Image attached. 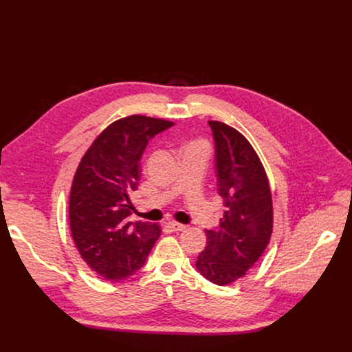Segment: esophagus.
<instances>
[{"mask_svg":"<svg viewBox=\"0 0 352 352\" xmlns=\"http://www.w3.org/2000/svg\"><path fill=\"white\" fill-rule=\"evenodd\" d=\"M168 227L173 230V231H184L186 228L185 224H181V223H177V221H170L168 223Z\"/></svg>","mask_w":352,"mask_h":352,"instance_id":"1","label":"esophagus"}]
</instances>
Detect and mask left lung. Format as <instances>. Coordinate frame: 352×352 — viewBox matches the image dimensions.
<instances>
[{"mask_svg": "<svg viewBox=\"0 0 352 352\" xmlns=\"http://www.w3.org/2000/svg\"><path fill=\"white\" fill-rule=\"evenodd\" d=\"M214 139L217 190L224 213L219 227L205 230L199 273L226 285L246 274L265 252L273 231L272 192L265 168L246 138L219 121H209Z\"/></svg>", "mask_w": 352, "mask_h": 352, "instance_id": "obj_1", "label": "left lung"}]
</instances>
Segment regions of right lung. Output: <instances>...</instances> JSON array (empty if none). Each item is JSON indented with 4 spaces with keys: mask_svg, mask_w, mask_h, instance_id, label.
<instances>
[{
    "mask_svg": "<svg viewBox=\"0 0 352 352\" xmlns=\"http://www.w3.org/2000/svg\"><path fill=\"white\" fill-rule=\"evenodd\" d=\"M174 122L131 116L109 125L82 157L69 196V226L82 259L98 276L120 281L143 267L160 236L157 224L129 221L148 140Z\"/></svg>",
    "mask_w": 352,
    "mask_h": 352,
    "instance_id": "add662e5",
    "label": "right lung"
}]
</instances>
